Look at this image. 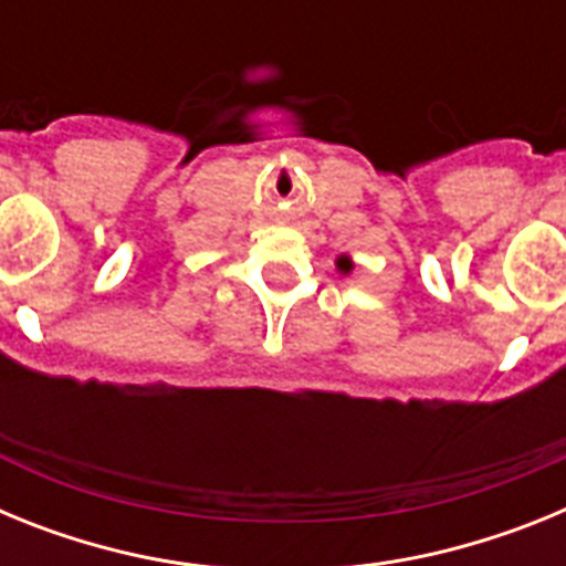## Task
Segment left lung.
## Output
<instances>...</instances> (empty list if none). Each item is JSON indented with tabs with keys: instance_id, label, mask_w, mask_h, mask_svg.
I'll list each match as a JSON object with an SVG mask.
<instances>
[{
	"instance_id": "obj_1",
	"label": "left lung",
	"mask_w": 566,
	"mask_h": 566,
	"mask_svg": "<svg viewBox=\"0 0 566 566\" xmlns=\"http://www.w3.org/2000/svg\"><path fill=\"white\" fill-rule=\"evenodd\" d=\"M339 269H343V272H352V263H348V260L345 258H339V263H337Z\"/></svg>"
}]
</instances>
